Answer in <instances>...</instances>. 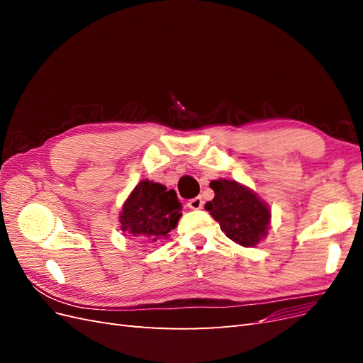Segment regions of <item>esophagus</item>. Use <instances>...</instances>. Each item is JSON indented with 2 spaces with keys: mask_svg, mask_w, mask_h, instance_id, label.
<instances>
[{
  "mask_svg": "<svg viewBox=\"0 0 363 363\" xmlns=\"http://www.w3.org/2000/svg\"><path fill=\"white\" fill-rule=\"evenodd\" d=\"M188 206L192 208V211H200V208H203V206H204V201L201 196H195V199L188 201Z\"/></svg>",
  "mask_w": 363,
  "mask_h": 363,
  "instance_id": "1",
  "label": "esophagus"
}]
</instances>
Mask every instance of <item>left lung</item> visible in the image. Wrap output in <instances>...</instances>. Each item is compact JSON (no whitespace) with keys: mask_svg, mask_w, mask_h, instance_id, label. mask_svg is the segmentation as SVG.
<instances>
[{"mask_svg":"<svg viewBox=\"0 0 363 363\" xmlns=\"http://www.w3.org/2000/svg\"><path fill=\"white\" fill-rule=\"evenodd\" d=\"M211 188L215 199L206 203L228 239L242 247H255L267 235L269 225V208L259 196L245 186L232 180H213Z\"/></svg>","mask_w":363,"mask_h":363,"instance_id":"8db88e82","label":"left lung"}]
</instances>
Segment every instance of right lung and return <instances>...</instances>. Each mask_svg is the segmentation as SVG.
<instances>
[{
	"instance_id": "add662e5",
	"label": "right lung",
	"mask_w": 363,
	"mask_h": 363,
	"mask_svg": "<svg viewBox=\"0 0 363 363\" xmlns=\"http://www.w3.org/2000/svg\"><path fill=\"white\" fill-rule=\"evenodd\" d=\"M182 216V203L174 189L160 183L140 182L124 203L119 223L123 232L140 239L167 238Z\"/></svg>"
}]
</instances>
